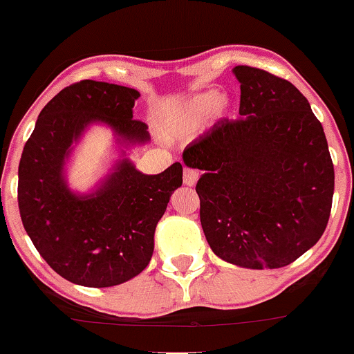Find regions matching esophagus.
Masks as SVG:
<instances>
[{
    "mask_svg": "<svg viewBox=\"0 0 354 354\" xmlns=\"http://www.w3.org/2000/svg\"><path fill=\"white\" fill-rule=\"evenodd\" d=\"M198 180V173L195 169H192V167H185L183 171V181L187 187H194L195 183H197Z\"/></svg>",
    "mask_w": 354,
    "mask_h": 354,
    "instance_id": "1",
    "label": "esophagus"
}]
</instances>
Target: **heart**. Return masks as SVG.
Listing matches in <instances>:
<instances>
[{
	"mask_svg": "<svg viewBox=\"0 0 354 354\" xmlns=\"http://www.w3.org/2000/svg\"><path fill=\"white\" fill-rule=\"evenodd\" d=\"M230 100L216 90L202 91L162 114L160 131L167 140H183L197 133L207 119H221L228 112Z\"/></svg>",
	"mask_w": 354,
	"mask_h": 354,
	"instance_id": "heart-1",
	"label": "heart"
}]
</instances>
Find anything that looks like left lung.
I'll return each instance as SVG.
<instances>
[{
	"instance_id": "8db88e82",
	"label": "left lung",
	"mask_w": 354,
	"mask_h": 354,
	"mask_svg": "<svg viewBox=\"0 0 354 354\" xmlns=\"http://www.w3.org/2000/svg\"><path fill=\"white\" fill-rule=\"evenodd\" d=\"M240 109L183 152L212 252L242 268H282L327 228L334 164L320 121L292 82L236 65Z\"/></svg>"
}]
</instances>
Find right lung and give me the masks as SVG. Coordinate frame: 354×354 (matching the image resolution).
Listing matches in <instances>:
<instances>
[{"label":"right lung","instance_id":"add662e5","mask_svg":"<svg viewBox=\"0 0 354 354\" xmlns=\"http://www.w3.org/2000/svg\"><path fill=\"white\" fill-rule=\"evenodd\" d=\"M138 97L133 88L91 79L67 86L37 115L20 157L24 228L51 268L77 286L112 287L140 275L152 257L157 223L183 183L180 162L143 174L126 153L150 142L145 122L133 119ZM95 124L111 129L120 159L81 194L68 187L66 164Z\"/></svg>","mask_w":354,"mask_h":354}]
</instances>
